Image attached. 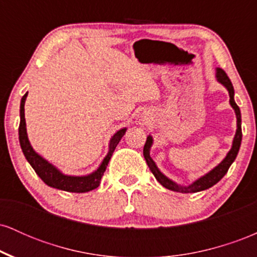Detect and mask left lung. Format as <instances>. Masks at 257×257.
Here are the masks:
<instances>
[{"label": "left lung", "instance_id": "obj_1", "mask_svg": "<svg viewBox=\"0 0 257 257\" xmlns=\"http://www.w3.org/2000/svg\"><path fill=\"white\" fill-rule=\"evenodd\" d=\"M216 78L217 81L225 85L227 90H228L229 104H231L232 107L234 108L235 114H237V132H235V137L233 139V145H232L231 151L227 153L226 158L221 162L219 166L215 167L210 173H208L206 175L203 176V178H200L197 180V181H194L192 185L187 186V187H184V186L176 185L175 182H173L172 180H169L167 176H164L163 174L159 172L158 168L156 167L155 162H153L152 158L150 157V149H151V145H152V138L147 137L145 146H144V157H145L147 166H149L150 170H151L153 175H155V178L157 179V181L162 186H164V187L168 188V190H172V191H175V192H181V193H196V192H199V191H204L206 188L211 187V186L217 184V182L225 176V174L228 172L229 167H231V164L234 162L235 157H237L238 151H239V147H240V143H241L240 110L234 101V89H233L232 82L231 79L228 78V76H227V73L223 71L222 69H217Z\"/></svg>", "mask_w": 257, "mask_h": 257}]
</instances>
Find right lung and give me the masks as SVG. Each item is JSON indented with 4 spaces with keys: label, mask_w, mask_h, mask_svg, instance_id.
Returning a JSON list of instances; mask_svg holds the SVG:
<instances>
[{
    "label": "right lung",
    "mask_w": 257,
    "mask_h": 257,
    "mask_svg": "<svg viewBox=\"0 0 257 257\" xmlns=\"http://www.w3.org/2000/svg\"><path fill=\"white\" fill-rule=\"evenodd\" d=\"M28 93L25 94L22 98V102H20V124H19V141L20 147H22L23 153L30 163V166L34 168L36 174L42 179L44 184H47L51 187L58 188V190L66 191V192H76V193H83L89 192V191L94 190L100 185L102 175H104L106 168H107L108 161L111 159L112 153H113L116 146L122 139L126 129H120L113 135L110 141V151H108L107 156L104 158L102 163L100 167L95 170L93 174L88 176H67L61 174L57 168H54L51 163L43 159L41 156H38L36 152L34 151L30 143H29L28 134H26V123H25V113H24V105Z\"/></svg>",
    "instance_id": "right-lung-1"
}]
</instances>
